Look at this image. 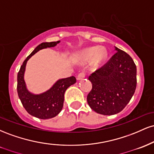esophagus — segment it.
I'll return each mask as SVG.
<instances>
[{"mask_svg": "<svg viewBox=\"0 0 154 154\" xmlns=\"http://www.w3.org/2000/svg\"><path fill=\"white\" fill-rule=\"evenodd\" d=\"M85 77V72H82L77 75V80H80V79H84Z\"/></svg>", "mask_w": 154, "mask_h": 154, "instance_id": "34e87169", "label": "esophagus"}]
</instances>
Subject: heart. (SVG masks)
<instances>
[{
    "label": "heart",
    "mask_w": 154,
    "mask_h": 154,
    "mask_svg": "<svg viewBox=\"0 0 154 154\" xmlns=\"http://www.w3.org/2000/svg\"><path fill=\"white\" fill-rule=\"evenodd\" d=\"M81 59L84 61H90L93 59V61L95 64H99L106 59L107 51L104 48L91 47L85 49L81 53Z\"/></svg>",
    "instance_id": "1"
}]
</instances>
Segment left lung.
<instances>
[{
	"instance_id": "8db88e82",
	"label": "left lung",
	"mask_w": 154,
	"mask_h": 154,
	"mask_svg": "<svg viewBox=\"0 0 154 154\" xmlns=\"http://www.w3.org/2000/svg\"><path fill=\"white\" fill-rule=\"evenodd\" d=\"M116 53L103 66L91 74V91L88 95L90 107L98 114L114 115L124 109L135 93L137 69L125 51L115 47Z\"/></svg>"
}]
</instances>
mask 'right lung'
Here are the masks:
<instances>
[{"instance_id": "obj_1", "label": "right lung", "mask_w": 154, "mask_h": 154, "mask_svg": "<svg viewBox=\"0 0 154 154\" xmlns=\"http://www.w3.org/2000/svg\"><path fill=\"white\" fill-rule=\"evenodd\" d=\"M60 41L42 43L35 48L24 60L17 75V93L23 106L29 114L42 119L55 117L61 111L66 90L76 82L74 76L60 79L50 89L40 94H33L27 90L24 75L27 61L38 51L47 48L54 47Z\"/></svg>"}]
</instances>
